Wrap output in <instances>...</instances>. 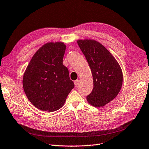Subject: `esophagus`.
Here are the masks:
<instances>
[{"label": "esophagus", "mask_w": 149, "mask_h": 149, "mask_svg": "<svg viewBox=\"0 0 149 149\" xmlns=\"http://www.w3.org/2000/svg\"><path fill=\"white\" fill-rule=\"evenodd\" d=\"M79 84V80H75V81H74L75 86H77Z\"/></svg>", "instance_id": "esophagus-1"}]
</instances>
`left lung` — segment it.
Instances as JSON below:
<instances>
[{
	"label": "left lung",
	"instance_id": "8db88e82",
	"mask_svg": "<svg viewBox=\"0 0 149 149\" xmlns=\"http://www.w3.org/2000/svg\"><path fill=\"white\" fill-rule=\"evenodd\" d=\"M77 42L93 76V89L86 96L87 101L94 107H103L112 101L122 88V70L116 59L100 42L93 39H79Z\"/></svg>",
	"mask_w": 149,
	"mask_h": 149
}]
</instances>
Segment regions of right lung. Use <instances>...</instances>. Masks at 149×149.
<instances>
[{
	"mask_svg": "<svg viewBox=\"0 0 149 149\" xmlns=\"http://www.w3.org/2000/svg\"><path fill=\"white\" fill-rule=\"evenodd\" d=\"M64 42H48L36 52L23 75V86L29 101L38 109L54 112L61 108L74 82L63 61Z\"/></svg>",
	"mask_w": 149,
	"mask_h": 149,
	"instance_id": "1",
	"label": "right lung"
}]
</instances>
